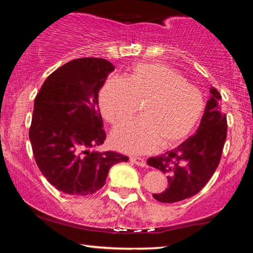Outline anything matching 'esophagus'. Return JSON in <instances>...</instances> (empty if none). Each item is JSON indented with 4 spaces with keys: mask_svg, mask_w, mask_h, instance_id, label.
Masks as SVG:
<instances>
[{
    "mask_svg": "<svg viewBox=\"0 0 253 253\" xmlns=\"http://www.w3.org/2000/svg\"><path fill=\"white\" fill-rule=\"evenodd\" d=\"M130 162L135 163V164L138 166H142V168H145V166H146V162L140 157H130Z\"/></svg>",
    "mask_w": 253,
    "mask_h": 253,
    "instance_id": "34e87169",
    "label": "esophagus"
}]
</instances>
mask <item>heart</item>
Wrapping results in <instances>:
<instances>
[{"label":"heart","instance_id":"obj_1","mask_svg":"<svg viewBox=\"0 0 253 253\" xmlns=\"http://www.w3.org/2000/svg\"><path fill=\"white\" fill-rule=\"evenodd\" d=\"M102 116L111 125L128 121L138 105L142 118L117 127L111 144L129 154L172 148L190 136L202 118L205 100L198 88L169 66L138 63L127 78H110L99 95Z\"/></svg>","mask_w":253,"mask_h":253}]
</instances>
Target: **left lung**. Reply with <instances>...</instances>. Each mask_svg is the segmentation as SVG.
Here are the masks:
<instances>
[{"label":"left lung","mask_w":253,"mask_h":253,"mask_svg":"<svg viewBox=\"0 0 253 253\" xmlns=\"http://www.w3.org/2000/svg\"><path fill=\"white\" fill-rule=\"evenodd\" d=\"M210 92L195 134L172 151L147 160L149 166L168 175L169 186L153 194L158 202L174 203L198 194L219 165L228 126L220 107V92L214 87Z\"/></svg>","instance_id":"obj_1"}]
</instances>
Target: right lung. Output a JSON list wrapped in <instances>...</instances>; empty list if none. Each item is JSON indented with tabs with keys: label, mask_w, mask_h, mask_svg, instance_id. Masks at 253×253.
<instances>
[{
	"label": "right lung",
	"mask_w": 253,
	"mask_h": 253,
	"mask_svg": "<svg viewBox=\"0 0 253 253\" xmlns=\"http://www.w3.org/2000/svg\"><path fill=\"white\" fill-rule=\"evenodd\" d=\"M114 70L105 59L72 60L46 78L34 100L29 138L36 163L51 185L66 194L95 193L111 166L128 161L96 149L106 139L98 92Z\"/></svg>",
	"instance_id": "right-lung-1"
}]
</instances>
